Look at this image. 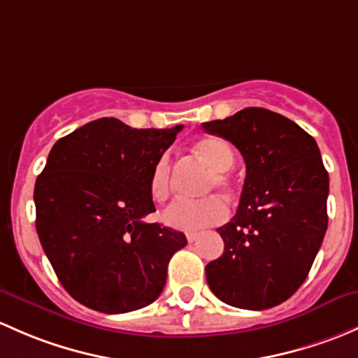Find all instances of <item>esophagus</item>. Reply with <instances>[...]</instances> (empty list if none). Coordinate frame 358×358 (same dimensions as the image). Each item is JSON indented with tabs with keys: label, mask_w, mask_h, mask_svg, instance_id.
<instances>
[{
	"label": "esophagus",
	"mask_w": 358,
	"mask_h": 358,
	"mask_svg": "<svg viewBox=\"0 0 358 358\" xmlns=\"http://www.w3.org/2000/svg\"><path fill=\"white\" fill-rule=\"evenodd\" d=\"M198 236H200L198 233H187V234H186V238H187V241L193 243V241H196Z\"/></svg>",
	"instance_id": "obj_1"
}]
</instances>
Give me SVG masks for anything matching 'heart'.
<instances>
[{
	"mask_svg": "<svg viewBox=\"0 0 358 358\" xmlns=\"http://www.w3.org/2000/svg\"><path fill=\"white\" fill-rule=\"evenodd\" d=\"M198 157L213 171L208 187L219 186L220 189L231 193L233 180L227 171L234 165V152L224 139L210 136L201 138L194 145ZM150 193L157 201H165L171 194V157L162 155L153 165L150 176ZM229 215V208L224 198L219 194L201 198V200H176L164 212V220L167 226L179 231H198L203 227L215 226L224 222Z\"/></svg>",
	"mask_w": 358,
	"mask_h": 358,
	"instance_id": "obj_1",
	"label": "heart"
}]
</instances>
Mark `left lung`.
<instances>
[{
	"label": "left lung",
	"mask_w": 358,
	"mask_h": 358,
	"mask_svg": "<svg viewBox=\"0 0 358 358\" xmlns=\"http://www.w3.org/2000/svg\"><path fill=\"white\" fill-rule=\"evenodd\" d=\"M246 164L236 215L219 227L224 253L205 267L219 300L246 310L286 301L307 279L327 229L329 176L319 146L293 120L265 108L201 124Z\"/></svg>",
	"instance_id": "obj_1"
}]
</instances>
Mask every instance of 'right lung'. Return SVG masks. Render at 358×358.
I'll return each mask as SVG.
<instances>
[{
	"label": "right lung",
	"mask_w": 358,
	"mask_h": 358,
	"mask_svg": "<svg viewBox=\"0 0 358 358\" xmlns=\"http://www.w3.org/2000/svg\"><path fill=\"white\" fill-rule=\"evenodd\" d=\"M182 125L132 129L103 117L58 139L36 179V231L73 300L103 314L153 303L186 236L146 222L153 165Z\"/></svg>",
	"instance_id": "right-lung-1"
}]
</instances>
